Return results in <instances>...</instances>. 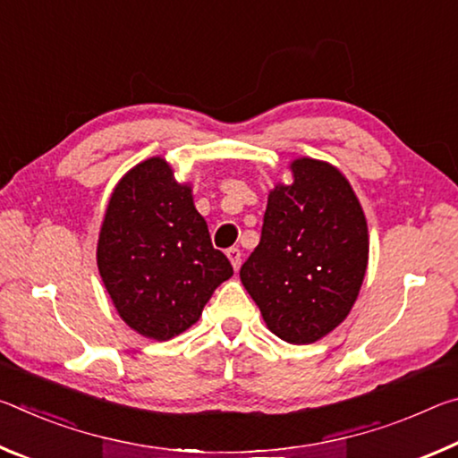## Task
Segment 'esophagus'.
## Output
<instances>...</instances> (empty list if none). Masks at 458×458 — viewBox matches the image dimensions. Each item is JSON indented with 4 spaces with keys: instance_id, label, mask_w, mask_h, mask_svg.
<instances>
[{
    "instance_id": "34e87169",
    "label": "esophagus",
    "mask_w": 458,
    "mask_h": 458,
    "mask_svg": "<svg viewBox=\"0 0 458 458\" xmlns=\"http://www.w3.org/2000/svg\"><path fill=\"white\" fill-rule=\"evenodd\" d=\"M226 257H228V260L232 262V268L238 270V268H240V262H242V252H240L238 248H228Z\"/></svg>"
}]
</instances>
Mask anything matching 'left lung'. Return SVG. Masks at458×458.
Returning <instances> with one entry per match:
<instances>
[{"mask_svg": "<svg viewBox=\"0 0 458 458\" xmlns=\"http://www.w3.org/2000/svg\"><path fill=\"white\" fill-rule=\"evenodd\" d=\"M268 193L259 246L240 281L286 344L323 339L345 321L368 270V222L347 177L321 159L289 164Z\"/></svg>", "mask_w": 458, "mask_h": 458, "instance_id": "1", "label": "left lung"}]
</instances>
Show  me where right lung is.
<instances>
[{
    "mask_svg": "<svg viewBox=\"0 0 458 458\" xmlns=\"http://www.w3.org/2000/svg\"><path fill=\"white\" fill-rule=\"evenodd\" d=\"M97 265L121 319L155 341L190 329L212 293L234 275L212 246L191 185L177 182L159 155L131 167L114 185Z\"/></svg>",
    "mask_w": 458,
    "mask_h": 458,
    "instance_id": "1",
    "label": "right lung"
}]
</instances>
